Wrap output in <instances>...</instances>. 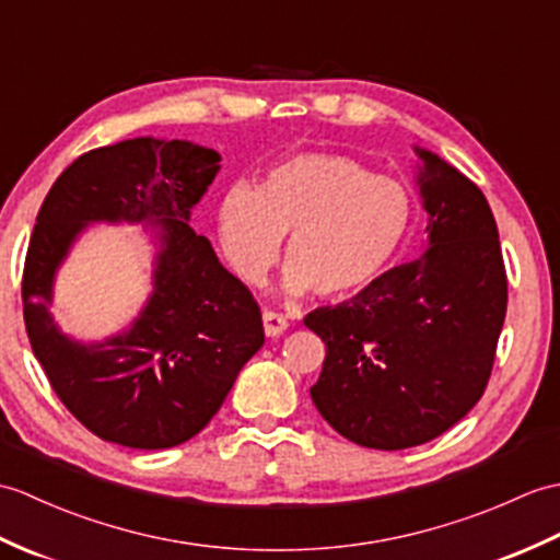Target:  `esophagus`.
<instances>
[{"label": "esophagus", "mask_w": 560, "mask_h": 560, "mask_svg": "<svg viewBox=\"0 0 560 560\" xmlns=\"http://www.w3.org/2000/svg\"><path fill=\"white\" fill-rule=\"evenodd\" d=\"M262 322H265V334L271 336H281L285 329H289V319H285L283 315H279V312H271V310H265L262 312Z\"/></svg>", "instance_id": "1"}]
</instances>
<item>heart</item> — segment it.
Masks as SVG:
<instances>
[{
    "mask_svg": "<svg viewBox=\"0 0 560 560\" xmlns=\"http://www.w3.org/2000/svg\"><path fill=\"white\" fill-rule=\"evenodd\" d=\"M398 180L343 154L305 152L275 164L257 188L236 184L219 202V243L233 271L257 283L285 238L281 289L348 298L392 265L412 224Z\"/></svg>",
    "mask_w": 560,
    "mask_h": 560,
    "instance_id": "b5f03b06",
    "label": "heart"
}]
</instances>
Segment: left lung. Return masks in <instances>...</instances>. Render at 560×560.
<instances>
[{
  "instance_id": "obj_1",
  "label": "left lung",
  "mask_w": 560,
  "mask_h": 560,
  "mask_svg": "<svg viewBox=\"0 0 560 560\" xmlns=\"http://www.w3.org/2000/svg\"><path fill=\"white\" fill-rule=\"evenodd\" d=\"M427 250L305 327L327 343L312 402L353 444H427L482 398L509 303L491 207L470 178L415 145Z\"/></svg>"
}]
</instances>
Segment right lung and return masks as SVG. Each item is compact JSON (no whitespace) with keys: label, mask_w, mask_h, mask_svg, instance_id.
Here are the masks:
<instances>
[{"label":"right lung","mask_w":560,"mask_h":560,"mask_svg":"<svg viewBox=\"0 0 560 560\" xmlns=\"http://www.w3.org/2000/svg\"><path fill=\"white\" fill-rule=\"evenodd\" d=\"M219 162V152L188 140H121L81 154L37 212L21 285L25 331L63 406L112 444H184L265 343L253 293L188 224ZM100 220L152 225L159 255L153 293L132 327L83 345L58 329L48 305L70 245Z\"/></svg>","instance_id":"1"}]
</instances>
